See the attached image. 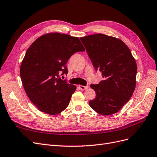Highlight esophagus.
<instances>
[{
    "mask_svg": "<svg viewBox=\"0 0 157 157\" xmlns=\"http://www.w3.org/2000/svg\"><path fill=\"white\" fill-rule=\"evenodd\" d=\"M79 88L82 90H85L89 88L88 86H82V85H79Z\"/></svg>",
    "mask_w": 157,
    "mask_h": 157,
    "instance_id": "esophagus-1",
    "label": "esophagus"
}]
</instances>
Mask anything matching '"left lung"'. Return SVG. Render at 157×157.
I'll use <instances>...</instances> for the list:
<instances>
[{"label":"left lung","mask_w":157,"mask_h":157,"mask_svg":"<svg viewBox=\"0 0 157 157\" xmlns=\"http://www.w3.org/2000/svg\"><path fill=\"white\" fill-rule=\"evenodd\" d=\"M96 71L103 80L90 85L96 98L89 101L101 115L118 112L130 100L136 86L137 66L129 48L121 40L98 33L80 38Z\"/></svg>","instance_id":"8db88e82"}]
</instances>
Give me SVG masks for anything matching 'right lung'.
Segmentation results:
<instances>
[{
    "instance_id": "right-lung-1",
    "label": "right lung",
    "mask_w": 157,
    "mask_h": 157,
    "mask_svg": "<svg viewBox=\"0 0 157 157\" xmlns=\"http://www.w3.org/2000/svg\"><path fill=\"white\" fill-rule=\"evenodd\" d=\"M83 51L78 37L60 33L45 34L28 48L20 75L26 94L39 111L55 115L68 107L76 86L61 79L59 74L67 75L69 58Z\"/></svg>"
}]
</instances>
